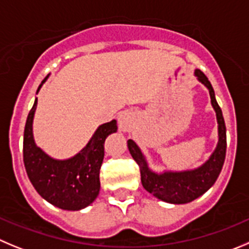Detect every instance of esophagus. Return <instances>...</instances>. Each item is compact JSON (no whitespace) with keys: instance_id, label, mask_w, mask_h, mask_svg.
Returning a JSON list of instances; mask_svg holds the SVG:
<instances>
[{"instance_id":"34e87169","label":"esophagus","mask_w":249,"mask_h":249,"mask_svg":"<svg viewBox=\"0 0 249 249\" xmlns=\"http://www.w3.org/2000/svg\"><path fill=\"white\" fill-rule=\"evenodd\" d=\"M135 114L131 111H123L118 118V124H119V130L123 132H127L135 125Z\"/></svg>"}]
</instances>
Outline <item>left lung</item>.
<instances>
[{"label":"left lung","mask_w":249,"mask_h":249,"mask_svg":"<svg viewBox=\"0 0 249 249\" xmlns=\"http://www.w3.org/2000/svg\"><path fill=\"white\" fill-rule=\"evenodd\" d=\"M194 75L208 88L217 122V143L210 157L201 166L184 171H153L138 143L131 139L127 140V148L140 167L142 187L153 196L169 204L190 203L208 192L219 177L226 156V126L213 88L200 70H195Z\"/></svg>","instance_id":"8db88e82"}]
</instances>
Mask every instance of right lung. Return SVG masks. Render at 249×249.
<instances>
[{
    "mask_svg": "<svg viewBox=\"0 0 249 249\" xmlns=\"http://www.w3.org/2000/svg\"><path fill=\"white\" fill-rule=\"evenodd\" d=\"M49 76L40 83L36 94ZM38 98L28 114L23 140V161L28 178L41 198L62 210L77 211L96 200L101 189L99 169L104 159V141L117 132V120L99 125L85 147L75 156L57 160L36 143L33 120Z\"/></svg>",
    "mask_w": 249,
    "mask_h": 249,
    "instance_id": "obj_1",
    "label": "right lung"
}]
</instances>
